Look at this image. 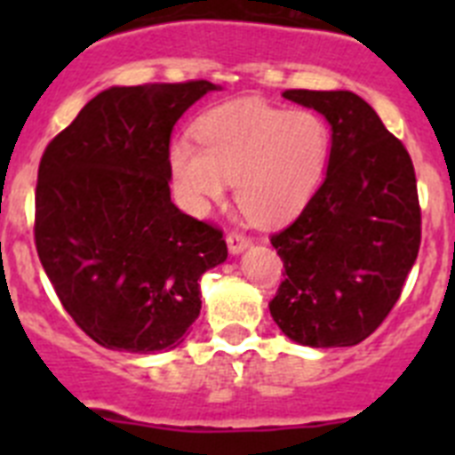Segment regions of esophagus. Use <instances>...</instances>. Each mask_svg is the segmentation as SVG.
Instances as JSON below:
<instances>
[{
  "label": "esophagus",
  "mask_w": 455,
  "mask_h": 455,
  "mask_svg": "<svg viewBox=\"0 0 455 455\" xmlns=\"http://www.w3.org/2000/svg\"><path fill=\"white\" fill-rule=\"evenodd\" d=\"M225 241H228V248H230L232 255H239V252H243L251 246V239L246 235H241V232H230Z\"/></svg>",
  "instance_id": "obj_1"
}]
</instances>
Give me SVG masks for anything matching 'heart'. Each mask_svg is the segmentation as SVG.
I'll list each match as a JSON object with an SVG mask.
<instances>
[{"label": "heart", "instance_id": "b5f03b06", "mask_svg": "<svg viewBox=\"0 0 455 455\" xmlns=\"http://www.w3.org/2000/svg\"><path fill=\"white\" fill-rule=\"evenodd\" d=\"M196 143L172 140L168 172L193 214L220 203L228 182L248 219L275 223L299 212L323 178L331 134L312 111H283L262 102H232L204 114Z\"/></svg>", "mask_w": 455, "mask_h": 455}]
</instances>
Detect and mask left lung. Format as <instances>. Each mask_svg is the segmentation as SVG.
I'll return each instance as SVG.
<instances>
[{
	"label": "left lung",
	"instance_id": "left-lung-1",
	"mask_svg": "<svg viewBox=\"0 0 455 455\" xmlns=\"http://www.w3.org/2000/svg\"><path fill=\"white\" fill-rule=\"evenodd\" d=\"M331 124L325 180L271 236L284 283L268 303L277 328L312 348L355 347L399 300L421 243L412 159L351 91H284Z\"/></svg>",
	"mask_w": 455,
	"mask_h": 455
}]
</instances>
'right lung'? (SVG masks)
I'll return each instance as SVG.
<instances>
[{
    "instance_id": "right-lung-1",
    "label": "right lung",
    "mask_w": 455,
    "mask_h": 455,
    "mask_svg": "<svg viewBox=\"0 0 455 455\" xmlns=\"http://www.w3.org/2000/svg\"><path fill=\"white\" fill-rule=\"evenodd\" d=\"M212 82L111 86L45 148L36 251L75 323L111 351L182 344L198 319L200 275L228 259L223 232L171 200L168 148Z\"/></svg>"
}]
</instances>
